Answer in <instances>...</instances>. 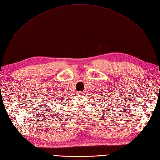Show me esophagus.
Wrapping results in <instances>:
<instances>
[{"mask_svg":"<svg viewBox=\"0 0 160 160\" xmlns=\"http://www.w3.org/2000/svg\"><path fill=\"white\" fill-rule=\"evenodd\" d=\"M79 95H82V92H79V93H78Z\"/></svg>","mask_w":160,"mask_h":160,"instance_id":"obj_1","label":"esophagus"}]
</instances>
